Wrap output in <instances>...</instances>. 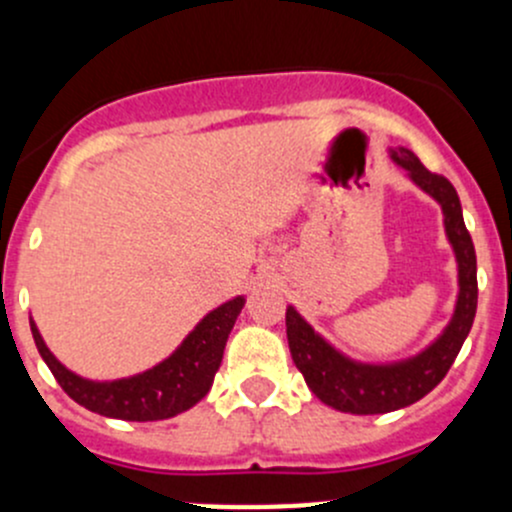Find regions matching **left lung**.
<instances>
[{
    "label": "left lung",
    "instance_id": "obj_1",
    "mask_svg": "<svg viewBox=\"0 0 512 512\" xmlns=\"http://www.w3.org/2000/svg\"><path fill=\"white\" fill-rule=\"evenodd\" d=\"M392 160L409 172L416 187L424 189L441 204L446 236H449L458 261V300L444 333L416 357L392 362V365L352 362L350 357L340 355L333 345H328L315 333L295 313V308L286 310L288 347H291L295 367L320 402L347 414H387L426 397L451 370L463 340L471 333L473 318H476V249H473L466 224H463L456 189L444 175L426 170L419 157L407 147L392 150Z\"/></svg>",
    "mask_w": 512,
    "mask_h": 512
}]
</instances>
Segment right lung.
<instances>
[{"label":"right lung","instance_id":"1","mask_svg":"<svg viewBox=\"0 0 512 512\" xmlns=\"http://www.w3.org/2000/svg\"><path fill=\"white\" fill-rule=\"evenodd\" d=\"M241 308H244L241 295L219 305L187 335V340L165 362H160L152 370L135 374V377L115 379V382H91V379H83L66 370L51 355L44 337L36 330L34 320H29V323L39 355L44 357L56 382L61 384V389L73 402L96 414L113 416V419L157 421L187 412L199 399L207 397L214 374L221 365V357H224L226 340H229Z\"/></svg>","mask_w":512,"mask_h":512}]
</instances>
